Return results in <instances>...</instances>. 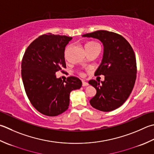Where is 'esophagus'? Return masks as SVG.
I'll return each instance as SVG.
<instances>
[{
	"instance_id": "obj_1",
	"label": "esophagus",
	"mask_w": 154,
	"mask_h": 154,
	"mask_svg": "<svg viewBox=\"0 0 154 154\" xmlns=\"http://www.w3.org/2000/svg\"><path fill=\"white\" fill-rule=\"evenodd\" d=\"M82 85L83 87H86V86H88L89 85V83L87 82H85V81H82Z\"/></svg>"
}]
</instances>
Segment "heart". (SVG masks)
Returning a JSON list of instances; mask_svg holds the SVG:
<instances>
[{
	"instance_id": "1",
	"label": "heart",
	"mask_w": 154,
	"mask_h": 154,
	"mask_svg": "<svg viewBox=\"0 0 154 154\" xmlns=\"http://www.w3.org/2000/svg\"><path fill=\"white\" fill-rule=\"evenodd\" d=\"M70 45H68V46L66 47L65 51V55L66 57L67 55V53L68 52V51L69 49V48H70ZM93 47H99V45L97 43H95V42H93V41H91V42H88L86 45H85V49H91V48H93ZM82 75V74H81Z\"/></svg>"
}]
</instances>
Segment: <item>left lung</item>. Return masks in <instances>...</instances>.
<instances>
[{
    "mask_svg": "<svg viewBox=\"0 0 154 154\" xmlns=\"http://www.w3.org/2000/svg\"><path fill=\"white\" fill-rule=\"evenodd\" d=\"M99 39L103 45L101 63L95 75H103V81L91 79L89 83L97 91L89 103L101 111L116 109L125 103L133 90L137 65L134 51L122 35L107 31H97L82 35Z\"/></svg>",
    "mask_w": 154,
    "mask_h": 154,
    "instance_id": "8db88e82",
    "label": "left lung"
}]
</instances>
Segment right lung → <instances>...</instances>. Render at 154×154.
<instances>
[{
  "label": "right lung",
  "mask_w": 154,
  "mask_h": 154,
  "mask_svg": "<svg viewBox=\"0 0 154 154\" xmlns=\"http://www.w3.org/2000/svg\"><path fill=\"white\" fill-rule=\"evenodd\" d=\"M72 37L48 33L36 38L24 54L21 75L24 87L32 106L47 116H57L69 108L70 93L79 89V78L63 81L56 72L66 67L65 47Z\"/></svg>",
  "instance_id": "1"
}]
</instances>
